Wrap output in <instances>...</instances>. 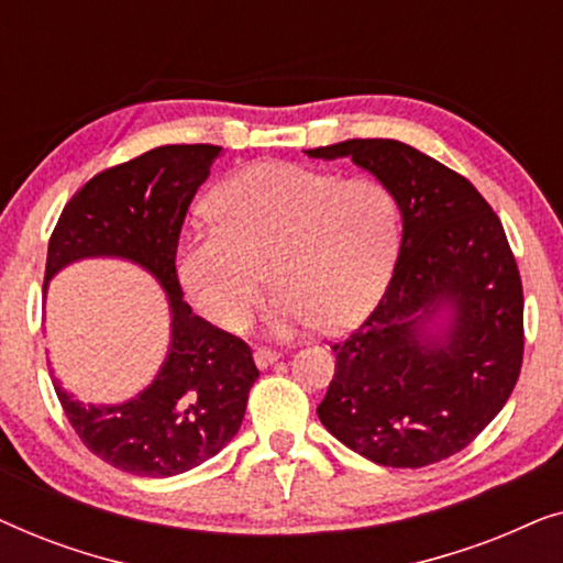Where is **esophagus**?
<instances>
[{"instance_id":"1","label":"esophagus","mask_w":563,"mask_h":563,"mask_svg":"<svg viewBox=\"0 0 563 563\" xmlns=\"http://www.w3.org/2000/svg\"><path fill=\"white\" fill-rule=\"evenodd\" d=\"M279 356H282V353L272 351V349H256V351H253V361H256L258 368L272 366L274 361H279Z\"/></svg>"}]
</instances>
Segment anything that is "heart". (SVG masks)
I'll use <instances>...</instances> for the list:
<instances>
[{
    "instance_id": "1",
    "label": "heart",
    "mask_w": 563,
    "mask_h": 563,
    "mask_svg": "<svg viewBox=\"0 0 563 563\" xmlns=\"http://www.w3.org/2000/svg\"><path fill=\"white\" fill-rule=\"evenodd\" d=\"M214 225L181 233L174 268L189 302L218 328L241 330L266 274L276 335L345 330L382 297L399 245V210L376 179L268 161L243 168L210 197Z\"/></svg>"
}]
</instances>
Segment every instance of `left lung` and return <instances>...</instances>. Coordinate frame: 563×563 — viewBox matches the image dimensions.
I'll list each match as a JSON object with an SVG mask.
<instances>
[{
	"label": "left lung",
	"mask_w": 563,
	"mask_h": 563,
	"mask_svg": "<svg viewBox=\"0 0 563 563\" xmlns=\"http://www.w3.org/2000/svg\"><path fill=\"white\" fill-rule=\"evenodd\" d=\"M351 158L391 191L402 243L374 312L333 345L318 418L382 466L420 468L466 449L522 366V284L503 222L474 184L384 137L305 151Z\"/></svg>",
	"instance_id": "1"
}]
</instances>
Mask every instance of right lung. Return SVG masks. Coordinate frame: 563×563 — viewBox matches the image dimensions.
I'll return each mask as SVG.
<instances>
[{
    "label": "right lung",
    "instance_id": "obj_1",
    "mask_svg": "<svg viewBox=\"0 0 563 563\" xmlns=\"http://www.w3.org/2000/svg\"><path fill=\"white\" fill-rule=\"evenodd\" d=\"M220 145H161L97 174L71 197L48 241L43 295L81 258L133 261L166 291L172 343L156 379L120 405H84L53 379L68 422L91 453L135 476L205 464L241 430L258 368L241 338L184 302L174 256L187 210Z\"/></svg>",
    "mask_w": 563,
    "mask_h": 563
}]
</instances>
